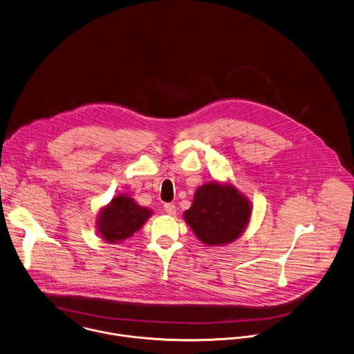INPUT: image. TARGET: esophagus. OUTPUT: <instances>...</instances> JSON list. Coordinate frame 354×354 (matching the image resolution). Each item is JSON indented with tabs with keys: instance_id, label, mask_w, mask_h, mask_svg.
Wrapping results in <instances>:
<instances>
[{
	"instance_id": "esophagus-1",
	"label": "esophagus",
	"mask_w": 354,
	"mask_h": 354,
	"mask_svg": "<svg viewBox=\"0 0 354 354\" xmlns=\"http://www.w3.org/2000/svg\"><path fill=\"white\" fill-rule=\"evenodd\" d=\"M164 211L168 213V214L174 216V214L176 213V207H175L174 204H165V205H164Z\"/></svg>"
}]
</instances>
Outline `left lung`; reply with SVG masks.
<instances>
[{
    "instance_id": "obj_1",
    "label": "left lung",
    "mask_w": 354,
    "mask_h": 354,
    "mask_svg": "<svg viewBox=\"0 0 354 354\" xmlns=\"http://www.w3.org/2000/svg\"><path fill=\"white\" fill-rule=\"evenodd\" d=\"M252 216V204L234 185L217 180L196 190L190 209L183 213L196 236L207 246H223L238 239Z\"/></svg>"
}]
</instances>
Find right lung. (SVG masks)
Listing matches in <instances>:
<instances>
[{"label": "right lung", "instance_id": "right-lung-1", "mask_svg": "<svg viewBox=\"0 0 354 354\" xmlns=\"http://www.w3.org/2000/svg\"><path fill=\"white\" fill-rule=\"evenodd\" d=\"M151 213L150 209L140 207L131 197L119 194L101 208L95 223L97 231L108 243H119L133 236Z\"/></svg>", "mask_w": 354, "mask_h": 354}]
</instances>
